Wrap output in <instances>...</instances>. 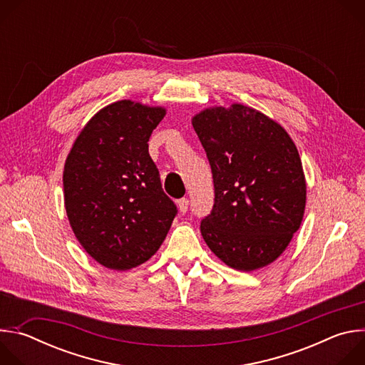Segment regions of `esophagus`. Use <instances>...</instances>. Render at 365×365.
<instances>
[{
  "mask_svg": "<svg viewBox=\"0 0 365 365\" xmlns=\"http://www.w3.org/2000/svg\"><path fill=\"white\" fill-rule=\"evenodd\" d=\"M178 205H179V211L182 212V214H186L187 212V206H189V200L187 199H179L178 200Z\"/></svg>",
  "mask_w": 365,
  "mask_h": 365,
  "instance_id": "34e87169",
  "label": "esophagus"
}]
</instances>
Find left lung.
<instances>
[{
	"mask_svg": "<svg viewBox=\"0 0 365 365\" xmlns=\"http://www.w3.org/2000/svg\"><path fill=\"white\" fill-rule=\"evenodd\" d=\"M211 165L215 199L200 232L211 251L237 270L264 267L299 230L306 183L297 148L277 123L234 103L192 120Z\"/></svg>",
	"mask_w": 365,
	"mask_h": 365,
	"instance_id": "8db88e82",
	"label": "left lung"
}]
</instances>
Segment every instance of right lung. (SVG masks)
<instances>
[{
  "mask_svg": "<svg viewBox=\"0 0 365 365\" xmlns=\"http://www.w3.org/2000/svg\"><path fill=\"white\" fill-rule=\"evenodd\" d=\"M165 114L138 102H114L91 118L66 159L71 227L85 251L108 269L147 262L178 215L147 144Z\"/></svg>",
  "mask_w": 365,
  "mask_h": 365,
  "instance_id": "right-lung-1",
  "label": "right lung"
}]
</instances>
